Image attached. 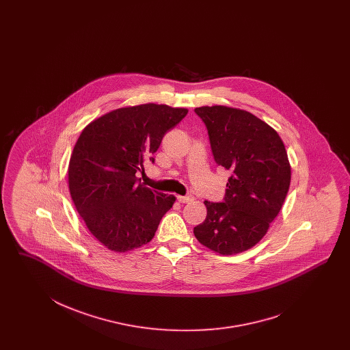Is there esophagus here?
<instances>
[{"label": "esophagus", "mask_w": 350, "mask_h": 350, "mask_svg": "<svg viewBox=\"0 0 350 350\" xmlns=\"http://www.w3.org/2000/svg\"><path fill=\"white\" fill-rule=\"evenodd\" d=\"M177 200L180 204H187V202H193V196L187 195V196H177Z\"/></svg>", "instance_id": "34e87169"}]
</instances>
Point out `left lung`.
Returning <instances> with one entry per match:
<instances>
[{
    "mask_svg": "<svg viewBox=\"0 0 350 350\" xmlns=\"http://www.w3.org/2000/svg\"><path fill=\"white\" fill-rule=\"evenodd\" d=\"M218 165L232 172L223 202H204L205 221L193 228L200 244L222 255L258 244L282 208L291 180L286 148L254 114L231 106L196 107Z\"/></svg>",
    "mask_w": 350,
    "mask_h": 350,
    "instance_id": "obj_1",
    "label": "left lung"
}]
</instances>
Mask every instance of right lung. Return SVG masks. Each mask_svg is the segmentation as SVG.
Returning a JSON list of instances; mask_svg holds the SVG:
<instances>
[{
    "mask_svg": "<svg viewBox=\"0 0 350 350\" xmlns=\"http://www.w3.org/2000/svg\"><path fill=\"white\" fill-rule=\"evenodd\" d=\"M189 113L158 104L124 106L96 118L75 142L68 183L88 231L111 252L150 243L174 195L150 190L136 177L164 135Z\"/></svg>",
    "mask_w": 350,
    "mask_h": 350,
    "instance_id": "right-lung-1",
    "label": "right lung"
}]
</instances>
